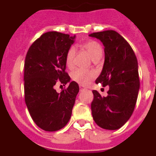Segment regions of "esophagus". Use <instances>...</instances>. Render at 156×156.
<instances>
[{
  "instance_id": "34e87169",
  "label": "esophagus",
  "mask_w": 156,
  "mask_h": 156,
  "mask_svg": "<svg viewBox=\"0 0 156 156\" xmlns=\"http://www.w3.org/2000/svg\"><path fill=\"white\" fill-rule=\"evenodd\" d=\"M86 90V87H85L84 86H82V85L80 86V91H82V90Z\"/></svg>"
}]
</instances>
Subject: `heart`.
I'll return each instance as SVG.
<instances>
[{"mask_svg": "<svg viewBox=\"0 0 156 156\" xmlns=\"http://www.w3.org/2000/svg\"><path fill=\"white\" fill-rule=\"evenodd\" d=\"M81 47L89 53L93 60L100 58L102 56L103 48L101 45L97 41L90 40L85 41L81 44ZM75 49L74 48H70L68 50L66 55V64L67 67L72 68L74 64V58H75ZM95 76V73L93 71L77 69L72 72L71 77L73 80L76 81L79 84L87 85Z\"/></svg>", "mask_w": 156, "mask_h": 156, "instance_id": "heart-1", "label": "heart"}]
</instances>
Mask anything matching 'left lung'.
I'll use <instances>...</instances> for the list:
<instances>
[{"label": "left lung", "mask_w": 156, "mask_h": 156, "mask_svg": "<svg viewBox=\"0 0 156 156\" xmlns=\"http://www.w3.org/2000/svg\"><path fill=\"white\" fill-rule=\"evenodd\" d=\"M105 46V63L95 83L109 86L107 97L94 90L92 116L100 127L117 129L130 118L140 88L138 65L129 43L114 30L90 34Z\"/></svg>", "instance_id": "obj_1"}]
</instances>
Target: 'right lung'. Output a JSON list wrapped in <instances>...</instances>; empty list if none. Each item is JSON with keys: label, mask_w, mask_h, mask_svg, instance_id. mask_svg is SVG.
I'll list each match as a JSON object with an SVG mask.
<instances>
[{"label": "right lung", "mask_w": 156, "mask_h": 156, "mask_svg": "<svg viewBox=\"0 0 156 156\" xmlns=\"http://www.w3.org/2000/svg\"><path fill=\"white\" fill-rule=\"evenodd\" d=\"M74 37L51 31L42 34L27 51L24 64V94L32 119L45 131H56L69 120L79 85L75 81L58 93L57 83L66 85V55Z\"/></svg>", "instance_id": "obj_1"}]
</instances>
